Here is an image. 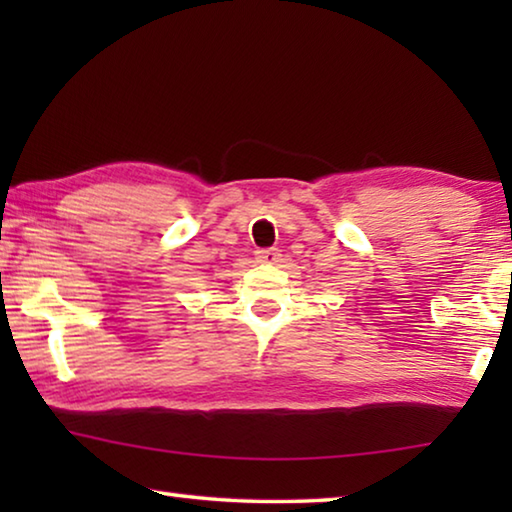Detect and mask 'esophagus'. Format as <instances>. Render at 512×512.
Returning a JSON list of instances; mask_svg holds the SVG:
<instances>
[{
  "label": "esophagus",
  "mask_w": 512,
  "mask_h": 512,
  "mask_svg": "<svg viewBox=\"0 0 512 512\" xmlns=\"http://www.w3.org/2000/svg\"><path fill=\"white\" fill-rule=\"evenodd\" d=\"M255 257H257L259 264H277V262H282V253L277 248L255 250Z\"/></svg>",
  "instance_id": "obj_1"
}]
</instances>
